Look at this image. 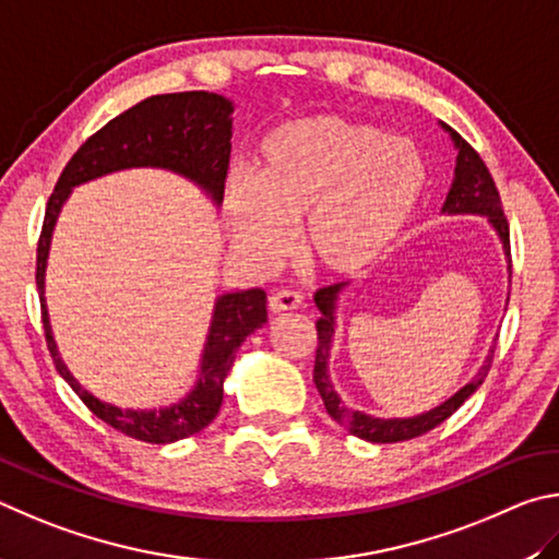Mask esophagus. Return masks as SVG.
I'll return each instance as SVG.
<instances>
[{"instance_id": "esophagus-1", "label": "esophagus", "mask_w": 559, "mask_h": 559, "mask_svg": "<svg viewBox=\"0 0 559 559\" xmlns=\"http://www.w3.org/2000/svg\"><path fill=\"white\" fill-rule=\"evenodd\" d=\"M267 307L274 314H277V311H295L301 307V295L295 289H277L270 295Z\"/></svg>"}]
</instances>
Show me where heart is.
<instances>
[{
    "label": "heart",
    "instance_id": "1",
    "mask_svg": "<svg viewBox=\"0 0 559 559\" xmlns=\"http://www.w3.org/2000/svg\"><path fill=\"white\" fill-rule=\"evenodd\" d=\"M250 174L225 191L235 242L272 258L299 221L301 254L326 274H358L385 258L427 186L413 142L336 115L274 127L254 146Z\"/></svg>",
    "mask_w": 559,
    "mask_h": 559
}]
</instances>
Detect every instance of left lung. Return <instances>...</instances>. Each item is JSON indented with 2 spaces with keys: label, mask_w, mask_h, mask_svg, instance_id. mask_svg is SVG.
Wrapping results in <instances>:
<instances>
[{
  "label": "left lung",
  "mask_w": 559,
  "mask_h": 559,
  "mask_svg": "<svg viewBox=\"0 0 559 559\" xmlns=\"http://www.w3.org/2000/svg\"><path fill=\"white\" fill-rule=\"evenodd\" d=\"M444 130L452 134V142L459 150L456 154V169H454V181L452 189L447 193V201L442 205V213L447 215H459V213H472V215H484L488 223L493 225V230L498 235V240L503 245L506 260H508V272H511V233H508V221L503 215V205H501V195H498V189L493 183L491 171L486 169V164L478 152L466 140H462V134H456L452 127L442 122ZM346 282H338V285H331L319 289L314 295L317 307L321 311V317L317 321V336H319V346H317V364H314V383L321 400H324L326 413L331 415L334 423L348 429V435H356L366 442L373 444H393V442H405V439H415L419 435L429 432L437 425H442L444 419L452 417L459 407H462L468 397H472L478 385L484 383V378L488 376V368L493 364V348L488 350V356L484 360V366L478 368V373L468 380V383L454 393L447 403L437 405L429 413H423L417 417H373L366 413H358V409H350L341 397L336 395L334 385H331L329 378V354H331V341H334V331H336V301L338 295L344 292Z\"/></svg>",
  "instance_id": "obj_1"
}]
</instances>
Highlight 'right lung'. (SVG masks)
Returning <instances> with one entry per match:
<instances>
[{
    "label": "right lung",
    "instance_id": "right-lung-1",
    "mask_svg": "<svg viewBox=\"0 0 559 559\" xmlns=\"http://www.w3.org/2000/svg\"><path fill=\"white\" fill-rule=\"evenodd\" d=\"M230 115L233 103L228 97L205 91L146 97L127 112L117 115L91 140L83 142L81 150L66 164L63 174L58 176L56 189L46 205L44 228L36 250V287L38 299H41L46 344L51 350L56 370L95 417L120 429L127 437L140 439V442L171 444L201 432L203 427L213 423L223 403V380L230 373L235 350L254 329H260L267 321V295L262 289H245L228 292V295L215 299L199 380L183 400L159 409H122L85 390L58 356L44 297L46 260L48 250H51L53 225L75 186L100 179L105 174L144 169V166L186 176L195 186H201L215 205H221L230 162Z\"/></svg>",
    "mask_w": 559,
    "mask_h": 559
}]
</instances>
